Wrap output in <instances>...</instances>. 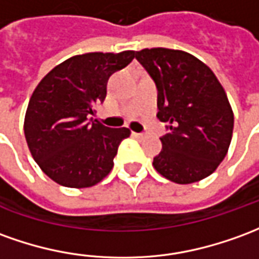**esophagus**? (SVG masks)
Segmentation results:
<instances>
[{
	"label": "esophagus",
	"mask_w": 259,
	"mask_h": 259,
	"mask_svg": "<svg viewBox=\"0 0 259 259\" xmlns=\"http://www.w3.org/2000/svg\"><path fill=\"white\" fill-rule=\"evenodd\" d=\"M133 136H136V137H139V139H142V137H144V135H143V133H133Z\"/></svg>",
	"instance_id": "obj_1"
}]
</instances>
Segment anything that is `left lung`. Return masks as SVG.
<instances>
[{"mask_svg": "<svg viewBox=\"0 0 259 259\" xmlns=\"http://www.w3.org/2000/svg\"><path fill=\"white\" fill-rule=\"evenodd\" d=\"M158 98L157 117L168 123L153 165L175 184L209 177L229 151L234 127L230 102L218 77L192 54L165 48L136 52Z\"/></svg>", "mask_w": 259, "mask_h": 259, "instance_id": "8db88e82", "label": "left lung"}]
</instances>
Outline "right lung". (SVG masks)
I'll list each match as a JSON object with an SVG mask.
<instances>
[{"instance_id": "obj_1", "label": "right lung", "mask_w": 259, "mask_h": 259, "mask_svg": "<svg viewBox=\"0 0 259 259\" xmlns=\"http://www.w3.org/2000/svg\"><path fill=\"white\" fill-rule=\"evenodd\" d=\"M135 56L133 50L73 56L35 88L25 115V137L33 160L59 185L90 188L111 172L130 130L106 127L91 115L104 102L109 77Z\"/></svg>"}]
</instances>
